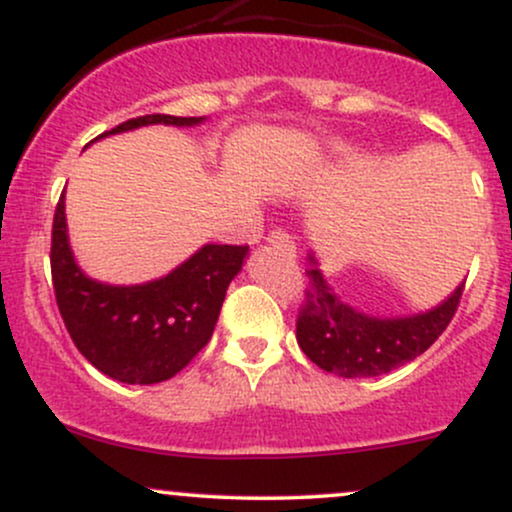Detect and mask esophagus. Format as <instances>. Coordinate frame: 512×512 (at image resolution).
Masks as SVG:
<instances>
[{
  "label": "esophagus",
  "mask_w": 512,
  "mask_h": 512,
  "mask_svg": "<svg viewBox=\"0 0 512 512\" xmlns=\"http://www.w3.org/2000/svg\"><path fill=\"white\" fill-rule=\"evenodd\" d=\"M267 243L274 245V248H284V250L293 252V240H291L289 233L284 231V228H274V231H269Z\"/></svg>",
  "instance_id": "34e87169"
}]
</instances>
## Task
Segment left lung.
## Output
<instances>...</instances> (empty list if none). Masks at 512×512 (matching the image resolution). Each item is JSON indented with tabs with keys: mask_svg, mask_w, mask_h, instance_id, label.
<instances>
[{
	"mask_svg": "<svg viewBox=\"0 0 512 512\" xmlns=\"http://www.w3.org/2000/svg\"><path fill=\"white\" fill-rule=\"evenodd\" d=\"M310 262L315 264L313 257ZM305 276L308 284L298 308L296 339L315 366L342 378H373L424 354L452 322L464 291L462 284L428 313L378 320L346 305L317 267L305 269Z\"/></svg>",
	"mask_w": 512,
	"mask_h": 512,
	"instance_id": "obj_1",
	"label": "left lung"
}]
</instances>
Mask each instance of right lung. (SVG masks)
Returning a JSON list of instances; mask_svg holds the SVG:
<instances>
[{
	"label": "right lung",
	"instance_id": "add662e5",
	"mask_svg": "<svg viewBox=\"0 0 512 512\" xmlns=\"http://www.w3.org/2000/svg\"><path fill=\"white\" fill-rule=\"evenodd\" d=\"M197 125L202 117L142 115L101 137L144 125ZM248 245H204L163 279L142 286H108L76 267L67 243L64 192L55 207L50 243L52 289L76 349L101 373L129 385L173 378L214 334L231 279L243 267Z\"/></svg>",
	"mask_w": 512,
	"mask_h": 512
}]
</instances>
